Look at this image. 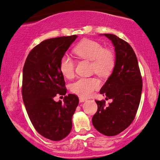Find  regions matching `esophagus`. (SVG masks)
I'll return each instance as SVG.
<instances>
[{"instance_id":"1","label":"esophagus","mask_w":160,"mask_h":160,"mask_svg":"<svg viewBox=\"0 0 160 160\" xmlns=\"http://www.w3.org/2000/svg\"><path fill=\"white\" fill-rule=\"evenodd\" d=\"M86 99H85V98H82V97H80V102H83L85 101H86Z\"/></svg>"}]
</instances>
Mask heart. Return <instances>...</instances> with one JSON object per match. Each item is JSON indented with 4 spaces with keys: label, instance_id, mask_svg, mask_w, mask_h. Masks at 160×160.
<instances>
[{
    "label": "heart",
    "instance_id": "b5f03b06",
    "mask_svg": "<svg viewBox=\"0 0 160 160\" xmlns=\"http://www.w3.org/2000/svg\"><path fill=\"white\" fill-rule=\"evenodd\" d=\"M74 52L82 59L91 61V70L100 76H108L116 65V55L99 42L90 39L80 42L74 48ZM59 68L65 78H72L74 74V62L68 55H63ZM99 87L97 79L82 78L71 85V91L82 98H87Z\"/></svg>",
    "mask_w": 160,
    "mask_h": 160
}]
</instances>
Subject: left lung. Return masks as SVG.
<instances>
[{"label": "left lung", "mask_w": 160, "mask_h": 160, "mask_svg": "<svg viewBox=\"0 0 160 160\" xmlns=\"http://www.w3.org/2000/svg\"><path fill=\"white\" fill-rule=\"evenodd\" d=\"M103 35L115 47L116 65L100 93L112 102L105 107V100H96L98 109L92 123L100 133L114 136L126 129L135 118L141 97L142 78L132 47L114 34Z\"/></svg>", "instance_id": "obj_1"}]
</instances>
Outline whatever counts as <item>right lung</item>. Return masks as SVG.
Instances as JSON below:
<instances>
[{
    "label": "right lung",
    "mask_w": 160,
    "mask_h": 160,
    "mask_svg": "<svg viewBox=\"0 0 160 160\" xmlns=\"http://www.w3.org/2000/svg\"><path fill=\"white\" fill-rule=\"evenodd\" d=\"M77 37L44 40L32 49L23 67L22 94L30 120L40 135L54 141L70 133L72 116L79 103L74 94L65 96L63 102L53 99L58 93H67L59 64Z\"/></svg>",
    "instance_id": "1"
}]
</instances>
